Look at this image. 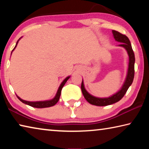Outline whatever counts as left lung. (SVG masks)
<instances>
[{
  "mask_svg": "<svg viewBox=\"0 0 149 149\" xmlns=\"http://www.w3.org/2000/svg\"><path fill=\"white\" fill-rule=\"evenodd\" d=\"M112 33L114 35L115 40L118 42H122L118 46L122 47L125 48L127 50L128 56H129V65H128V71L127 74L126 76L125 82L122 85L121 89L119 91L115 93L111 97L108 98H98L95 97L94 96L90 95L85 89L84 81H82L81 85V89L83 95H84L85 99L87 100L88 102L90 104L95 106H99V107H103V106H107L110 104H112L119 101L122 99L123 96L127 92L128 88L130 87L131 85L132 84L133 78H134L135 74V54L132 49V45H131L130 41L128 37L125 35L120 33V32L115 30H112Z\"/></svg>",
  "mask_w": 149,
  "mask_h": 149,
  "instance_id": "left-lung-1",
  "label": "left lung"
}]
</instances>
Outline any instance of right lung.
<instances>
[{
  "instance_id": "1",
  "label": "right lung",
  "mask_w": 149,
  "mask_h": 149,
  "mask_svg": "<svg viewBox=\"0 0 149 149\" xmlns=\"http://www.w3.org/2000/svg\"><path fill=\"white\" fill-rule=\"evenodd\" d=\"M19 39H19L18 40H17L16 46H15V47L14 48V49L12 50V51H13V50L15 49V48L16 47L17 45V42H18ZM70 77V76L67 77L64 81H63L62 82L61 85H60L58 89V91H57V93H56V96H55L54 99H51V100H45V101L30 102V101H27V100H23V99H20V98L18 97V96H17V95H16V96H17V97L18 98V99L20 100V101L22 102L23 103H24V104H27V105H29V106H31V107H32L37 108H47V107H52V106H54V105L56 104V103L58 102V100H59L60 95H61V91H62V87H64V85H65V83H66L67 81L68 80V79H69Z\"/></svg>"
}]
</instances>
